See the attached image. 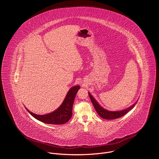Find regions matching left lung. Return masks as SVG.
Instances as JSON below:
<instances>
[{
    "instance_id": "obj_1",
    "label": "left lung",
    "mask_w": 159,
    "mask_h": 159,
    "mask_svg": "<svg viewBox=\"0 0 159 159\" xmlns=\"http://www.w3.org/2000/svg\"><path fill=\"white\" fill-rule=\"evenodd\" d=\"M89 95V98L91 100V102L94 105V107L98 112V114L102 118L106 119V120H115L119 118L122 117L125 115H126L128 112H129L130 110H131L136 105V104L137 103L138 101H136L133 105L129 106V107L121 110V111H111L107 109H105L103 108L102 106H101L99 103L96 101V100L94 98V97L90 94V93H88Z\"/></svg>"
}]
</instances>
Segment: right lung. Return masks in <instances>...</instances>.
Listing matches in <instances>:
<instances>
[{"label": "right lung", "instance_id": "1", "mask_svg": "<svg viewBox=\"0 0 159 159\" xmlns=\"http://www.w3.org/2000/svg\"><path fill=\"white\" fill-rule=\"evenodd\" d=\"M79 85H75L70 89L61 106L55 111L47 115H39L26 110L36 120L47 124L62 125L69 121L72 116V107L77 93L80 89Z\"/></svg>", "mask_w": 159, "mask_h": 159}]
</instances>
